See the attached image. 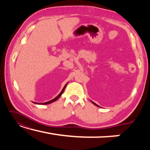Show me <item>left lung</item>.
Segmentation results:
<instances>
[{"label": "left lung", "mask_w": 150, "mask_h": 150, "mask_svg": "<svg viewBox=\"0 0 150 150\" xmlns=\"http://www.w3.org/2000/svg\"><path fill=\"white\" fill-rule=\"evenodd\" d=\"M91 102H92V103H93V104H94V105H96V106H98L97 105H96V104H95V103H93V101H91Z\"/></svg>", "instance_id": "1"}]
</instances>
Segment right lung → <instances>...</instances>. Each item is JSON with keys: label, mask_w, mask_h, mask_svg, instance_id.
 <instances>
[{"label": "right lung", "mask_w": 150, "mask_h": 150, "mask_svg": "<svg viewBox=\"0 0 150 150\" xmlns=\"http://www.w3.org/2000/svg\"><path fill=\"white\" fill-rule=\"evenodd\" d=\"M66 86H67V85H65V87H63V88L62 89V92H61L59 95H58L55 98H54V99H52V100H50V101H48V102H46V103H34L35 104H38V105H47V104H50V103H53V102H54V101H55V100H57L58 98H59L60 96H61V95H62L63 94V91H64V90H65V87H66Z\"/></svg>", "instance_id": "1"}]
</instances>
